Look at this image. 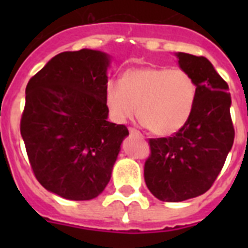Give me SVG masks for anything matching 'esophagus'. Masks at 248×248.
I'll list each match as a JSON object with an SVG mask.
<instances>
[{
  "mask_svg": "<svg viewBox=\"0 0 248 248\" xmlns=\"http://www.w3.org/2000/svg\"><path fill=\"white\" fill-rule=\"evenodd\" d=\"M128 131H130V135L131 136H138V138H143V135H141V132L138 131L136 128H128Z\"/></svg>",
  "mask_w": 248,
  "mask_h": 248,
  "instance_id": "34e87169",
  "label": "esophagus"
}]
</instances>
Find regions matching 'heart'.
Wrapping results in <instances>:
<instances>
[{
  "label": "heart",
  "instance_id": "obj_1",
  "mask_svg": "<svg viewBox=\"0 0 248 248\" xmlns=\"http://www.w3.org/2000/svg\"><path fill=\"white\" fill-rule=\"evenodd\" d=\"M105 104L112 120L124 124L134 117L155 135L170 136L184 127L192 116L197 85L188 72L166 67L128 69L121 82L105 86Z\"/></svg>",
  "mask_w": 248,
  "mask_h": 248
}]
</instances>
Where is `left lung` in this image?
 Returning a JSON list of instances; mask_svg holds the SVG:
<instances>
[{"instance_id":"obj_1","label":"left lung","mask_w":248,"mask_h":248,"mask_svg":"<svg viewBox=\"0 0 248 248\" xmlns=\"http://www.w3.org/2000/svg\"><path fill=\"white\" fill-rule=\"evenodd\" d=\"M176 56L181 69L196 82L197 99L180 131L149 139L144 179L152 194L163 202H181L207 192L234 141L228 83L203 56L185 52Z\"/></svg>"}]
</instances>
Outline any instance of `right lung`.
Segmentation results:
<instances>
[{"label":"right lung","instance_id":"right-lung-1","mask_svg":"<svg viewBox=\"0 0 248 248\" xmlns=\"http://www.w3.org/2000/svg\"><path fill=\"white\" fill-rule=\"evenodd\" d=\"M110 58L96 50L60 52L25 89L20 134L33 173L48 192L89 201L112 176L124 124L109 122L105 104Z\"/></svg>","mask_w":248,"mask_h":248}]
</instances>
